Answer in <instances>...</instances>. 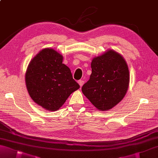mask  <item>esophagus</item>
I'll return each mask as SVG.
<instances>
[{
  "label": "esophagus",
  "mask_w": 158,
  "mask_h": 158,
  "mask_svg": "<svg viewBox=\"0 0 158 158\" xmlns=\"http://www.w3.org/2000/svg\"><path fill=\"white\" fill-rule=\"evenodd\" d=\"M78 83L79 84L80 87H81H81L83 85V83H84V81H83V80H79V81H78Z\"/></svg>",
  "instance_id": "34e87169"
}]
</instances>
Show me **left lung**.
<instances>
[{
  "instance_id": "8db88e82",
  "label": "left lung",
  "mask_w": 158,
  "mask_h": 158,
  "mask_svg": "<svg viewBox=\"0 0 158 158\" xmlns=\"http://www.w3.org/2000/svg\"><path fill=\"white\" fill-rule=\"evenodd\" d=\"M92 74L81 90L92 105L106 110L125 96L130 81L129 70L123 57L113 50L92 60Z\"/></svg>"
}]
</instances>
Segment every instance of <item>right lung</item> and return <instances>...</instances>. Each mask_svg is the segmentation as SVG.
I'll list each match as a JSON object with an SVG mask.
<instances>
[{
	"label": "right lung",
	"instance_id": "right-lung-1",
	"mask_svg": "<svg viewBox=\"0 0 158 158\" xmlns=\"http://www.w3.org/2000/svg\"><path fill=\"white\" fill-rule=\"evenodd\" d=\"M63 57L53 49L41 50L30 62L26 84L32 99L50 111L58 110L80 86L73 79Z\"/></svg>",
	"mask_w": 158,
	"mask_h": 158
}]
</instances>
